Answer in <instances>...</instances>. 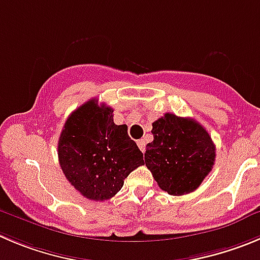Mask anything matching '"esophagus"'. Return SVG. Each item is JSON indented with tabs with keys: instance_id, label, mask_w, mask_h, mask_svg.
Listing matches in <instances>:
<instances>
[{
	"instance_id": "obj_1",
	"label": "esophagus",
	"mask_w": 260,
	"mask_h": 260,
	"mask_svg": "<svg viewBox=\"0 0 260 260\" xmlns=\"http://www.w3.org/2000/svg\"><path fill=\"white\" fill-rule=\"evenodd\" d=\"M137 145H138V147H140V150L144 152L145 151V141H144V140H138Z\"/></svg>"
}]
</instances>
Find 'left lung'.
<instances>
[{"label": "left lung", "instance_id": "1", "mask_svg": "<svg viewBox=\"0 0 260 260\" xmlns=\"http://www.w3.org/2000/svg\"><path fill=\"white\" fill-rule=\"evenodd\" d=\"M151 133L144 164L159 187L173 196L195 191L214 166L215 146L207 129L195 119L167 113L152 123Z\"/></svg>", "mask_w": 260, "mask_h": 260}]
</instances>
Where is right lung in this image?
<instances>
[{"label":"right lung","instance_id":"right-lung-1","mask_svg":"<svg viewBox=\"0 0 260 260\" xmlns=\"http://www.w3.org/2000/svg\"><path fill=\"white\" fill-rule=\"evenodd\" d=\"M113 109L96 99L73 111L59 138V163L70 185L93 201L111 199L123 187L128 174L144 166V154L116 125Z\"/></svg>","mask_w":260,"mask_h":260}]
</instances>
